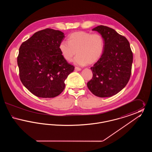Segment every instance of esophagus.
Wrapping results in <instances>:
<instances>
[{"instance_id": "1", "label": "esophagus", "mask_w": 152, "mask_h": 152, "mask_svg": "<svg viewBox=\"0 0 152 152\" xmlns=\"http://www.w3.org/2000/svg\"><path fill=\"white\" fill-rule=\"evenodd\" d=\"M75 69L76 71H81V68H79V67H77V66H75Z\"/></svg>"}]
</instances>
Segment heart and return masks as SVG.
<instances>
[{"mask_svg":"<svg viewBox=\"0 0 152 152\" xmlns=\"http://www.w3.org/2000/svg\"><path fill=\"white\" fill-rule=\"evenodd\" d=\"M59 50L62 56L67 61L74 59L75 64L79 65L90 64L97 62L101 58L104 51V40L99 34L80 31L71 34L68 42H61Z\"/></svg>","mask_w":152,"mask_h":152,"instance_id":"obj_1","label":"heart"}]
</instances>
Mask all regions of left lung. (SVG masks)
I'll list each match as a JSON object with an SVG mask.
<instances>
[{"mask_svg":"<svg viewBox=\"0 0 152 152\" xmlns=\"http://www.w3.org/2000/svg\"><path fill=\"white\" fill-rule=\"evenodd\" d=\"M104 40L101 58L91 68L92 79L87 87L95 96L108 97L121 91L128 84L131 75L133 53L126 38L110 27L94 28Z\"/></svg>","mask_w":152,"mask_h":152,"instance_id":"8db88e82","label":"left lung"}]
</instances>
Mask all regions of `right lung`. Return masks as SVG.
<instances>
[{
  "instance_id": "right-lung-1",
  "label": "right lung",
  "mask_w": 152,
  "mask_h": 152,
  "mask_svg": "<svg viewBox=\"0 0 152 152\" xmlns=\"http://www.w3.org/2000/svg\"><path fill=\"white\" fill-rule=\"evenodd\" d=\"M64 37L61 31L46 28L36 32L19 48L17 61L20 79L37 97L58 96L64 89L65 80L75 69L59 50Z\"/></svg>"
}]
</instances>
